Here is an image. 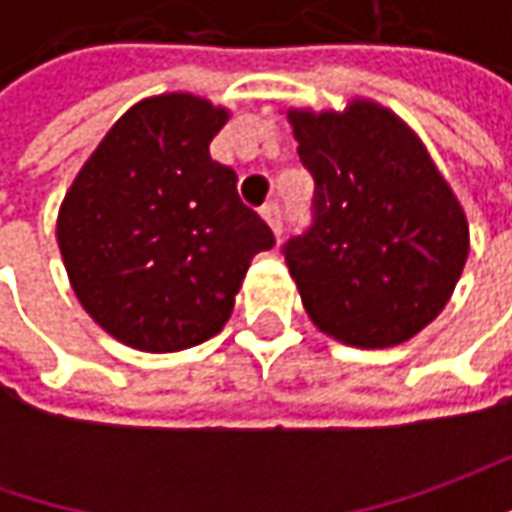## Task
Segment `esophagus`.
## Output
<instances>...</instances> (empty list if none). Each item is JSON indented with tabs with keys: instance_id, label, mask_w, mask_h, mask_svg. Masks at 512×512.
Returning a JSON list of instances; mask_svg holds the SVG:
<instances>
[{
	"instance_id": "34e87169",
	"label": "esophagus",
	"mask_w": 512,
	"mask_h": 512,
	"mask_svg": "<svg viewBox=\"0 0 512 512\" xmlns=\"http://www.w3.org/2000/svg\"><path fill=\"white\" fill-rule=\"evenodd\" d=\"M262 219L270 225L273 236L279 239V236H282V207L276 205V202H267V205L262 207Z\"/></svg>"
}]
</instances>
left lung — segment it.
Listing matches in <instances>:
<instances>
[{"label":"left lung","instance_id":"left-lung-1","mask_svg":"<svg viewBox=\"0 0 512 512\" xmlns=\"http://www.w3.org/2000/svg\"><path fill=\"white\" fill-rule=\"evenodd\" d=\"M310 170L313 225L282 253L322 333L393 347L430 325L462 276L467 219L422 139L393 110H287Z\"/></svg>","mask_w":512,"mask_h":512}]
</instances>
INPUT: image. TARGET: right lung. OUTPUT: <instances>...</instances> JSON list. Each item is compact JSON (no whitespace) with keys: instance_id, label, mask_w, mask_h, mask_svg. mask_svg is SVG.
I'll use <instances>...</instances> for the list:
<instances>
[{"instance_id":"add662e5","label":"right lung","mask_w":512,"mask_h":512,"mask_svg":"<svg viewBox=\"0 0 512 512\" xmlns=\"http://www.w3.org/2000/svg\"><path fill=\"white\" fill-rule=\"evenodd\" d=\"M225 108L193 93L142 99L108 130L59 207L76 299L113 339L173 353L216 336L270 227L210 159Z\"/></svg>"}]
</instances>
